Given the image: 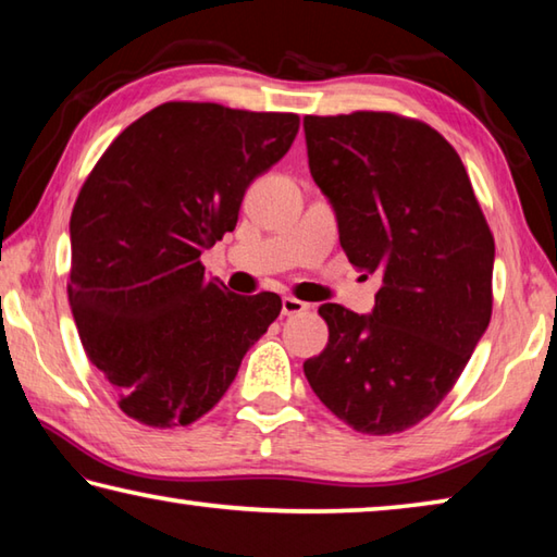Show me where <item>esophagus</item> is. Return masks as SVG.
<instances>
[{
	"instance_id": "1",
	"label": "esophagus",
	"mask_w": 557,
	"mask_h": 557,
	"mask_svg": "<svg viewBox=\"0 0 557 557\" xmlns=\"http://www.w3.org/2000/svg\"><path fill=\"white\" fill-rule=\"evenodd\" d=\"M307 309H309L307 301H301L297 297H282V314L285 317L301 314V312H307Z\"/></svg>"
}]
</instances>
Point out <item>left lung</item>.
I'll return each instance as SVG.
<instances>
[{
	"label": "left lung",
	"instance_id": "left-lung-1",
	"mask_svg": "<svg viewBox=\"0 0 557 557\" xmlns=\"http://www.w3.org/2000/svg\"><path fill=\"white\" fill-rule=\"evenodd\" d=\"M309 172L351 265L381 280L371 314L322 305L305 375L338 420L395 435L437 408L492 319L494 235L445 137L393 112L305 117Z\"/></svg>",
	"mask_w": 557,
	"mask_h": 557
}]
</instances>
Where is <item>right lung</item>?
Wrapping results in <instances>:
<instances>
[{
  "mask_svg": "<svg viewBox=\"0 0 557 557\" xmlns=\"http://www.w3.org/2000/svg\"><path fill=\"white\" fill-rule=\"evenodd\" d=\"M292 112L164 102L120 132L71 213L69 301L81 344L120 410L191 425L228 391L275 322V292L206 277L201 252L238 223L252 178L287 154Z\"/></svg>",
  "mask_w": 557,
  "mask_h": 557,
  "instance_id": "right-lung-1",
  "label": "right lung"
}]
</instances>
